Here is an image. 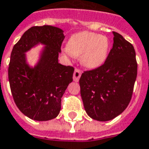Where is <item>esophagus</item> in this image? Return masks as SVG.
Wrapping results in <instances>:
<instances>
[{"mask_svg":"<svg viewBox=\"0 0 149 149\" xmlns=\"http://www.w3.org/2000/svg\"><path fill=\"white\" fill-rule=\"evenodd\" d=\"M81 74H82V71H81L79 69H75L74 70V72L73 74V79L74 82H78L79 80V78H80Z\"/></svg>","mask_w":149,"mask_h":149,"instance_id":"obj_1","label":"esophagus"}]
</instances>
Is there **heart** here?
<instances>
[{
  "label": "heart",
  "instance_id": "obj_1",
  "mask_svg": "<svg viewBox=\"0 0 149 149\" xmlns=\"http://www.w3.org/2000/svg\"><path fill=\"white\" fill-rule=\"evenodd\" d=\"M109 47L107 37L91 31L74 34L67 43L68 53L81 56V63L91 69L97 68L105 61Z\"/></svg>",
  "mask_w": 149,
  "mask_h": 149
}]
</instances>
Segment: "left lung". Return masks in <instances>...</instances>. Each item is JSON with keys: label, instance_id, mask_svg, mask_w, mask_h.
Returning <instances> with one entry per match:
<instances>
[{"label": "left lung", "instance_id": "1", "mask_svg": "<svg viewBox=\"0 0 149 149\" xmlns=\"http://www.w3.org/2000/svg\"><path fill=\"white\" fill-rule=\"evenodd\" d=\"M113 45L103 65L82 74L80 93L84 109L92 119H113L127 109L137 76L133 45L113 31Z\"/></svg>", "mask_w": 149, "mask_h": 149}]
</instances>
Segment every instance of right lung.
Returning a JSON list of instances; mask_svg holds the SVG:
<instances>
[{
    "instance_id": "right-lung-1",
    "label": "right lung",
    "mask_w": 149,
    "mask_h": 149,
    "mask_svg": "<svg viewBox=\"0 0 149 149\" xmlns=\"http://www.w3.org/2000/svg\"><path fill=\"white\" fill-rule=\"evenodd\" d=\"M63 31L53 26H32L15 44L8 69L11 93L19 110L31 119L49 121L61 110V97L73 81L74 69L58 63ZM39 42L45 45L38 64L30 68L25 53Z\"/></svg>"
}]
</instances>
